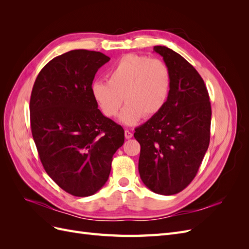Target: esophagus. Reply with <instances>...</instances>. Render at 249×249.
<instances>
[{
	"mask_svg": "<svg viewBox=\"0 0 249 249\" xmlns=\"http://www.w3.org/2000/svg\"><path fill=\"white\" fill-rule=\"evenodd\" d=\"M124 137H125L126 139H130V138H132V137H133V133H132V132H130V131L125 130V131H124Z\"/></svg>",
	"mask_w": 249,
	"mask_h": 249,
	"instance_id": "esophagus-1",
	"label": "esophagus"
}]
</instances>
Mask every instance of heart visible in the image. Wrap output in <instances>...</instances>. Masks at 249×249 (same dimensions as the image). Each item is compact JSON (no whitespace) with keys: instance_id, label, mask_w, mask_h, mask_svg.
<instances>
[{"instance_id":"obj_1","label":"heart","mask_w":249,"mask_h":249,"mask_svg":"<svg viewBox=\"0 0 249 249\" xmlns=\"http://www.w3.org/2000/svg\"><path fill=\"white\" fill-rule=\"evenodd\" d=\"M170 86V71L162 60L127 54L111 67L108 82L93 83L91 93L107 117L117 115L124 99L126 105L119 119L134 125L143 116L152 117L164 108Z\"/></svg>"}]
</instances>
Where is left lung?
I'll list each match as a JSON object with an SVG mask.
<instances>
[{
  "label": "left lung",
  "instance_id": "obj_1",
  "mask_svg": "<svg viewBox=\"0 0 249 249\" xmlns=\"http://www.w3.org/2000/svg\"><path fill=\"white\" fill-rule=\"evenodd\" d=\"M171 76L164 108L135 129L140 143L139 175L155 193L177 194L196 176L210 143L211 103L197 71L178 53L157 46Z\"/></svg>",
  "mask_w": 249,
  "mask_h": 249
}]
</instances>
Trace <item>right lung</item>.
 Returning <instances> with one entry per match:
<instances>
[{"instance_id": "1", "label": "right lung", "mask_w": 249, "mask_h": 249, "mask_svg": "<svg viewBox=\"0 0 249 249\" xmlns=\"http://www.w3.org/2000/svg\"><path fill=\"white\" fill-rule=\"evenodd\" d=\"M110 60L101 52L73 50L37 76L30 99L34 142L44 170L73 196H90L108 180L112 157L124 144L122 125L104 116L92 81Z\"/></svg>"}]
</instances>
